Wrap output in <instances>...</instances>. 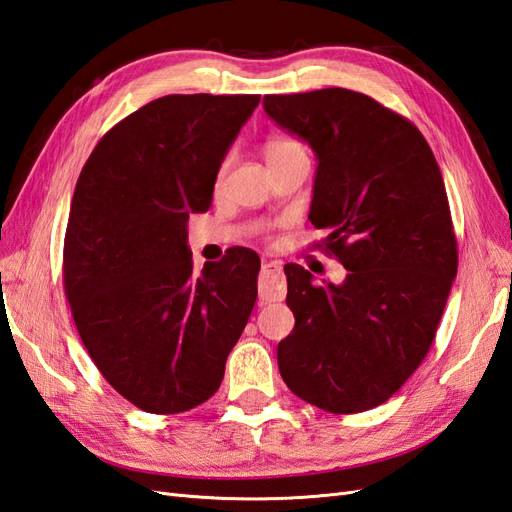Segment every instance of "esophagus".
<instances>
[{
    "mask_svg": "<svg viewBox=\"0 0 512 512\" xmlns=\"http://www.w3.org/2000/svg\"><path fill=\"white\" fill-rule=\"evenodd\" d=\"M258 293L263 302H280L284 297V284H282V265L280 263H265L260 269L258 280Z\"/></svg>",
    "mask_w": 512,
    "mask_h": 512,
    "instance_id": "34e87169",
    "label": "esophagus"
}]
</instances>
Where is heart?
<instances>
[{
	"label": "heart",
	"mask_w": 512,
	"mask_h": 512,
	"mask_svg": "<svg viewBox=\"0 0 512 512\" xmlns=\"http://www.w3.org/2000/svg\"><path fill=\"white\" fill-rule=\"evenodd\" d=\"M299 152H304V147L299 145L297 141H293V139H284V136H276V139H269V141L263 145V154H265L267 165H273V162H278V160H282V158H286V156L299 154ZM228 165H230L228 158L221 162V167H219V171H217V184L221 182L223 173H226Z\"/></svg>",
	"instance_id": "obj_1"
}]
</instances>
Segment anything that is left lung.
<instances>
[{"label":"left lung","mask_w":512,"mask_h":512,"mask_svg":"<svg viewBox=\"0 0 512 512\" xmlns=\"http://www.w3.org/2000/svg\"><path fill=\"white\" fill-rule=\"evenodd\" d=\"M267 115L317 154L310 223L343 284L286 265L295 328L278 343L286 386L352 415L384 404L430 352L458 269L441 169L415 123L376 99L321 89L265 95Z\"/></svg>","instance_id":"obj_1"}]
</instances>
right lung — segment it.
I'll return each instance as SVG.
<instances>
[{
    "mask_svg": "<svg viewBox=\"0 0 512 512\" xmlns=\"http://www.w3.org/2000/svg\"><path fill=\"white\" fill-rule=\"evenodd\" d=\"M260 95H165L112 126L71 199L62 280L106 382L154 415L213 397L258 295L260 258L236 247L195 273L186 221Z\"/></svg>",
    "mask_w": 512,
    "mask_h": 512,
    "instance_id": "1",
    "label": "right lung"
}]
</instances>
